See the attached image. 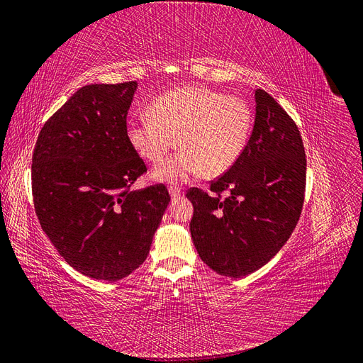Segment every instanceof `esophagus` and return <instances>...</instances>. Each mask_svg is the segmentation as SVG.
Here are the masks:
<instances>
[{
  "instance_id": "1",
  "label": "esophagus",
  "mask_w": 363,
  "mask_h": 363,
  "mask_svg": "<svg viewBox=\"0 0 363 363\" xmlns=\"http://www.w3.org/2000/svg\"><path fill=\"white\" fill-rule=\"evenodd\" d=\"M169 193L172 196V199H179L182 196V190L178 189V186H170L169 189Z\"/></svg>"
}]
</instances>
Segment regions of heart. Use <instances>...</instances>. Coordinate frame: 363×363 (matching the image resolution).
<instances>
[{
  "label": "heart",
  "instance_id": "heart-1",
  "mask_svg": "<svg viewBox=\"0 0 363 363\" xmlns=\"http://www.w3.org/2000/svg\"><path fill=\"white\" fill-rule=\"evenodd\" d=\"M146 113L128 121L127 139L151 164L161 163L177 139L181 150L154 172L170 184L200 172L220 177L242 155L252 128V111L244 99L203 86L169 91L147 104Z\"/></svg>",
  "mask_w": 363,
  "mask_h": 363
}]
</instances>
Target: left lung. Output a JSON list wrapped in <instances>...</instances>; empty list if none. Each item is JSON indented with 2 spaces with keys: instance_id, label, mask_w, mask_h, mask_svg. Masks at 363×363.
<instances>
[{
  "instance_id": "obj_1",
  "label": "left lung",
  "mask_w": 363,
  "mask_h": 363,
  "mask_svg": "<svg viewBox=\"0 0 363 363\" xmlns=\"http://www.w3.org/2000/svg\"><path fill=\"white\" fill-rule=\"evenodd\" d=\"M306 157L301 131L266 91L256 89V119L245 150L209 191L190 189L194 247L212 271L242 278L287 242L305 199Z\"/></svg>"
}]
</instances>
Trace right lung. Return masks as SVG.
<instances>
[{"label":"right lung","mask_w":363,"mask_h":363,"mask_svg":"<svg viewBox=\"0 0 363 363\" xmlns=\"http://www.w3.org/2000/svg\"><path fill=\"white\" fill-rule=\"evenodd\" d=\"M138 84L86 85L38 133L31 189L37 218L72 267L118 281L145 262L170 202L164 184L131 190L146 166L127 139Z\"/></svg>","instance_id":"obj_1"}]
</instances>
